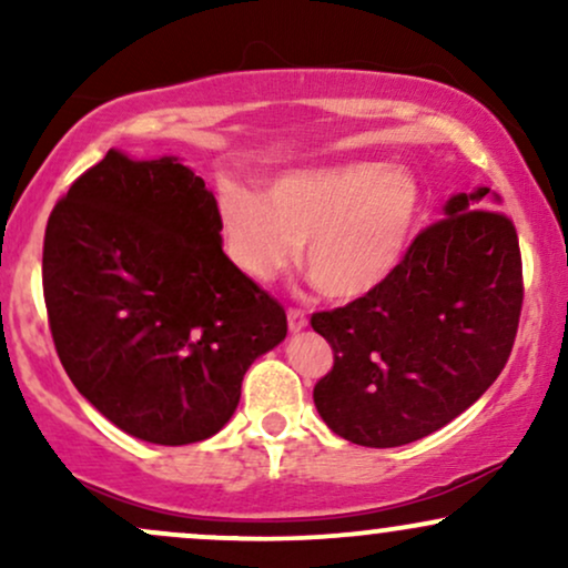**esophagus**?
<instances>
[{
    "label": "esophagus",
    "instance_id": "34e87169",
    "mask_svg": "<svg viewBox=\"0 0 568 568\" xmlns=\"http://www.w3.org/2000/svg\"><path fill=\"white\" fill-rule=\"evenodd\" d=\"M306 325V312L304 310H288V328L291 331H302Z\"/></svg>",
    "mask_w": 568,
    "mask_h": 568
}]
</instances>
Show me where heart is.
<instances>
[{
  "label": "heart",
  "instance_id": "b5f03b06",
  "mask_svg": "<svg viewBox=\"0 0 568 568\" xmlns=\"http://www.w3.org/2000/svg\"><path fill=\"white\" fill-rule=\"evenodd\" d=\"M419 211L414 175L384 162L288 173L266 197L237 184L219 189L224 245L240 270L258 280L277 275L304 243L310 280L338 302L368 296L395 275Z\"/></svg>",
  "mask_w": 568,
  "mask_h": 568
}]
</instances>
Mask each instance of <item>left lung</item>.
Instances as JSON below:
<instances>
[{"label":"left lung","mask_w":568,"mask_h":568,"mask_svg":"<svg viewBox=\"0 0 568 568\" xmlns=\"http://www.w3.org/2000/svg\"><path fill=\"white\" fill-rule=\"evenodd\" d=\"M488 205L486 186L456 194L387 283L312 315L334 349L312 397L344 440L406 446L497 382L518 334L524 266L515 224Z\"/></svg>","instance_id":"8db88e82"}]
</instances>
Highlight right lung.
Returning <instances> with one entry per match:
<instances>
[{
    "label": "right lung",
    "mask_w": 568,
    "mask_h": 568,
    "mask_svg": "<svg viewBox=\"0 0 568 568\" xmlns=\"http://www.w3.org/2000/svg\"><path fill=\"white\" fill-rule=\"evenodd\" d=\"M42 291L74 387L133 438L216 435L285 310L221 251L216 197L175 158L109 152L55 202Z\"/></svg>",
    "instance_id": "obj_1"
}]
</instances>
